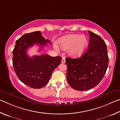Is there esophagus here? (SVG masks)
Wrapping results in <instances>:
<instances>
[{
	"mask_svg": "<svg viewBox=\"0 0 120 120\" xmlns=\"http://www.w3.org/2000/svg\"><path fill=\"white\" fill-rule=\"evenodd\" d=\"M62 63H65V57H63L62 58V62H61Z\"/></svg>",
	"mask_w": 120,
	"mask_h": 120,
	"instance_id": "esophagus-1",
	"label": "esophagus"
}]
</instances>
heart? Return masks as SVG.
Returning <instances> with one entry per match:
<instances>
[{
	"label": "heart",
	"mask_w": 120,
	"mask_h": 120,
	"mask_svg": "<svg viewBox=\"0 0 120 120\" xmlns=\"http://www.w3.org/2000/svg\"><path fill=\"white\" fill-rule=\"evenodd\" d=\"M58 44L61 49H69L68 53L71 56L79 57L85 52L89 41L84 35H68L60 38Z\"/></svg>",
	"instance_id": "b5f03b06"
}]
</instances>
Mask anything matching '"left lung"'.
<instances>
[{"label":"left lung","mask_w":120,"mask_h":120,"mask_svg":"<svg viewBox=\"0 0 120 120\" xmlns=\"http://www.w3.org/2000/svg\"><path fill=\"white\" fill-rule=\"evenodd\" d=\"M89 47L80 58H66V78L77 91H87L98 85L103 78L109 64L106 45L100 36L89 31Z\"/></svg>","instance_id":"1"}]
</instances>
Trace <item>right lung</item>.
<instances>
[{"label": "right lung", "instance_id": "right-lung-1", "mask_svg": "<svg viewBox=\"0 0 120 120\" xmlns=\"http://www.w3.org/2000/svg\"><path fill=\"white\" fill-rule=\"evenodd\" d=\"M50 41L42 36L40 31L23 35L17 40L12 51V65L19 80L29 87L41 89L48 83L53 71L60 64L62 57L47 54L30 57L28 48L38 44L43 48Z\"/></svg>", "mask_w": 120, "mask_h": 120}]
</instances>
